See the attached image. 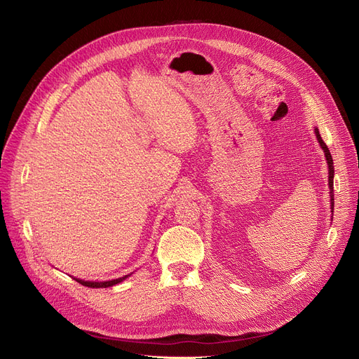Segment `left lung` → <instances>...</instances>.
I'll list each match as a JSON object with an SVG mask.
<instances>
[{
	"mask_svg": "<svg viewBox=\"0 0 359 359\" xmlns=\"http://www.w3.org/2000/svg\"><path fill=\"white\" fill-rule=\"evenodd\" d=\"M316 137L320 142V145H322V148L325 149V156H326V160H327V164H329V187H330V208H332V212H333V206H334V195H333V175H334V167H333V158H332V154L330 151L327 148V145L325 144V141L322 140V137H320L318 134V129H316Z\"/></svg>",
	"mask_w": 359,
	"mask_h": 359,
	"instance_id": "obj_1",
	"label": "left lung"
}]
</instances>
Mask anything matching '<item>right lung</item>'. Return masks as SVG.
I'll return each mask as SVG.
<instances>
[{
  "mask_svg": "<svg viewBox=\"0 0 359 359\" xmlns=\"http://www.w3.org/2000/svg\"><path fill=\"white\" fill-rule=\"evenodd\" d=\"M129 275H125L122 278H118V279H111V280H104V282H91V280H81V279H75L77 282H80L81 285L84 287H90V288H107V287H111V285H116L119 284V282H122L123 279H126Z\"/></svg>",
  "mask_w": 359,
  "mask_h": 359,
  "instance_id": "right-lung-1",
  "label": "right lung"
}]
</instances>
